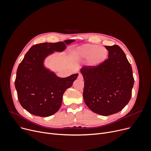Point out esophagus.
Segmentation results:
<instances>
[{"label": "esophagus", "mask_w": 151, "mask_h": 151, "mask_svg": "<svg viewBox=\"0 0 151 151\" xmlns=\"http://www.w3.org/2000/svg\"><path fill=\"white\" fill-rule=\"evenodd\" d=\"M78 79H80V80H83V75H81V74H79V75H78Z\"/></svg>", "instance_id": "34e87169"}]
</instances>
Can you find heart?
Wrapping results in <instances>:
<instances>
[{"label": "heart", "mask_w": 151, "mask_h": 151, "mask_svg": "<svg viewBox=\"0 0 151 151\" xmlns=\"http://www.w3.org/2000/svg\"><path fill=\"white\" fill-rule=\"evenodd\" d=\"M75 52L78 59H87V65L92 68L100 66L108 57V51L105 47L93 44L83 45L78 47Z\"/></svg>", "instance_id": "obj_1"}]
</instances>
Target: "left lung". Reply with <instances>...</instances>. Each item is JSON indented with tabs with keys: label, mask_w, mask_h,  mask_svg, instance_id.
I'll return each instance as SVG.
<instances>
[{
	"label": "left lung",
	"mask_w": 151,
	"mask_h": 151,
	"mask_svg": "<svg viewBox=\"0 0 151 151\" xmlns=\"http://www.w3.org/2000/svg\"><path fill=\"white\" fill-rule=\"evenodd\" d=\"M108 59L97 67L80 70L84 80L83 98L86 105L100 115L121 111L129 102L134 84L132 68L118 45L105 46Z\"/></svg>",
	"instance_id": "obj_1"
}]
</instances>
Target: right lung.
<instances>
[{
    "mask_svg": "<svg viewBox=\"0 0 151 151\" xmlns=\"http://www.w3.org/2000/svg\"><path fill=\"white\" fill-rule=\"evenodd\" d=\"M74 42V40H68L64 42L35 45L19 63L15 88L20 104L29 113L47 117L55 114L60 108L63 93L72 86L78 74L67 78L58 77L45 67L44 61L54 51L62 52L67 45Z\"/></svg>",
    "mask_w": 151,
    "mask_h": 151,
    "instance_id": "right-lung-1",
    "label": "right lung"
}]
</instances>
